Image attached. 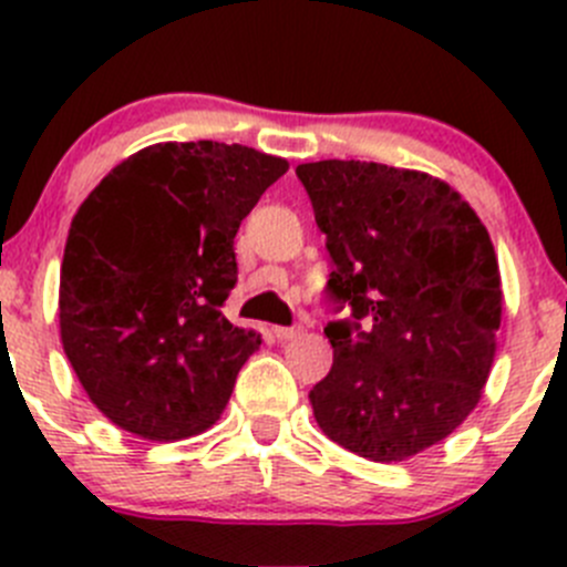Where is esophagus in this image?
I'll return each instance as SVG.
<instances>
[{"label":"esophagus","instance_id":"1","mask_svg":"<svg viewBox=\"0 0 567 567\" xmlns=\"http://www.w3.org/2000/svg\"><path fill=\"white\" fill-rule=\"evenodd\" d=\"M301 331H305L301 326H274V337H277V340H296Z\"/></svg>","mask_w":567,"mask_h":567}]
</instances>
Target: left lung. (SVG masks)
I'll use <instances>...</instances> for the list:
<instances>
[{
	"instance_id": "obj_1",
	"label": "left lung",
	"mask_w": 567,
	"mask_h": 567,
	"mask_svg": "<svg viewBox=\"0 0 567 567\" xmlns=\"http://www.w3.org/2000/svg\"><path fill=\"white\" fill-rule=\"evenodd\" d=\"M326 249L334 362L310 392L320 431L375 463L447 439L483 398L502 323L494 244L450 183L375 162L299 164Z\"/></svg>"
}]
</instances>
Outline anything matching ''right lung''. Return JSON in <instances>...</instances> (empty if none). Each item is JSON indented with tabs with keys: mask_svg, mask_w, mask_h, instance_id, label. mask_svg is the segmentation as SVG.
<instances>
[{
	"mask_svg": "<svg viewBox=\"0 0 567 567\" xmlns=\"http://www.w3.org/2000/svg\"><path fill=\"white\" fill-rule=\"evenodd\" d=\"M288 173L225 142H158L120 162L79 205L60 268V337L95 409L123 431L177 442L208 431L255 329L221 316L233 238Z\"/></svg>",
	"mask_w": 567,
	"mask_h": 567,
	"instance_id": "right-lung-1",
	"label": "right lung"
}]
</instances>
